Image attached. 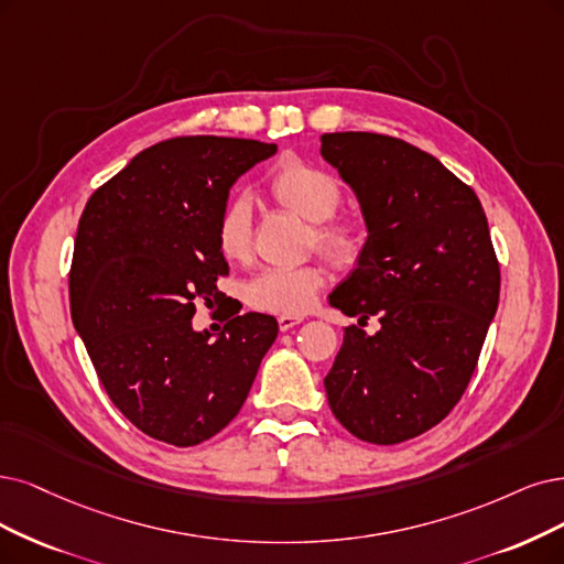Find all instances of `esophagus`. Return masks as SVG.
<instances>
[{
  "label": "esophagus",
  "instance_id": "obj_1",
  "mask_svg": "<svg viewBox=\"0 0 564 564\" xmlns=\"http://www.w3.org/2000/svg\"><path fill=\"white\" fill-rule=\"evenodd\" d=\"M304 318L302 316H279V327H281V332H288V329H293L295 325H300Z\"/></svg>",
  "mask_w": 564,
  "mask_h": 564
}]
</instances>
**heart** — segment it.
I'll use <instances>...</instances> for the list:
<instances>
[{
    "mask_svg": "<svg viewBox=\"0 0 564 564\" xmlns=\"http://www.w3.org/2000/svg\"><path fill=\"white\" fill-rule=\"evenodd\" d=\"M267 193L279 206L308 223L311 246L337 267L358 264L365 253V229L350 218H335L344 202L341 181L323 166L285 158L267 181ZM216 243L227 260L241 262L253 250V214L246 199H229L216 218ZM325 285V269L316 262L269 267L246 283V302L260 311L300 316Z\"/></svg>",
    "mask_w": 564,
    "mask_h": 564,
    "instance_id": "heart-1",
    "label": "heart"
}]
</instances>
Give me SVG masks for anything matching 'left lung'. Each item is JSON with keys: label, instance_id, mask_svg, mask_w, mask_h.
<instances>
[{"label": "left lung", "instance_id": "obj_1", "mask_svg": "<svg viewBox=\"0 0 564 564\" xmlns=\"http://www.w3.org/2000/svg\"><path fill=\"white\" fill-rule=\"evenodd\" d=\"M321 155L356 193L367 223L358 267L329 304L358 325L325 377L335 419L358 440H413L460 402L499 302L484 206L434 155L373 132L321 137Z\"/></svg>", "mask_w": 564, "mask_h": 564}]
</instances>
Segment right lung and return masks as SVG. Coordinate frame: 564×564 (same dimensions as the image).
I'll return each instance as SVG.
<instances>
[{
    "label": "right lung",
    "mask_w": 564,
    "mask_h": 564,
    "mask_svg": "<svg viewBox=\"0 0 564 564\" xmlns=\"http://www.w3.org/2000/svg\"><path fill=\"white\" fill-rule=\"evenodd\" d=\"M276 143L176 137L141 151L93 193L74 243L72 321L116 409L172 446L212 440L243 406L279 335L274 316L225 308L214 339L197 302L225 306L216 218L229 187Z\"/></svg>",
    "instance_id": "obj_1"
}]
</instances>
